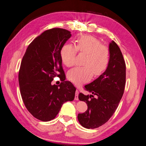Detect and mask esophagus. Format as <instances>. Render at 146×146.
<instances>
[{
  "label": "esophagus",
  "instance_id": "34e87169",
  "mask_svg": "<svg viewBox=\"0 0 146 146\" xmlns=\"http://www.w3.org/2000/svg\"><path fill=\"white\" fill-rule=\"evenodd\" d=\"M78 93H79V92L77 90L76 91V95H75V100H78Z\"/></svg>",
  "mask_w": 146,
  "mask_h": 146
}]
</instances>
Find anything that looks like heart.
Instances as JSON below:
<instances>
[{"label": "heart", "mask_w": 146, "mask_h": 146, "mask_svg": "<svg viewBox=\"0 0 146 146\" xmlns=\"http://www.w3.org/2000/svg\"><path fill=\"white\" fill-rule=\"evenodd\" d=\"M77 51L86 54L83 66L75 68L68 72L69 80L76 85L90 80L92 74L95 76L101 74L107 68L110 51L108 48L101 44L100 41L92 36H82L76 41L75 47L64 45L61 50V58L64 64L72 67L75 64Z\"/></svg>", "instance_id": "b5f03b06"}]
</instances>
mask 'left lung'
I'll use <instances>...</instances> for the list:
<instances>
[{"label":"left lung","instance_id":"1","mask_svg":"<svg viewBox=\"0 0 146 146\" xmlns=\"http://www.w3.org/2000/svg\"><path fill=\"white\" fill-rule=\"evenodd\" d=\"M110 59L105 71L92 82L85 86L90 95L80 93L78 99L85 102L88 110L78 114L80 124L86 129H96L107 122L115 112L124 91L126 66L117 44H109Z\"/></svg>","mask_w":146,"mask_h":146}]
</instances>
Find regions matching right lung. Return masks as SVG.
Returning <instances> with one entry per match:
<instances>
[{
	"mask_svg": "<svg viewBox=\"0 0 146 146\" xmlns=\"http://www.w3.org/2000/svg\"><path fill=\"white\" fill-rule=\"evenodd\" d=\"M70 36L63 29L46 30L30 44L22 60L18 76L22 99L28 111L40 121L54 119L64 102L74 99L76 88L65 81L60 55ZM56 76L62 82L52 86Z\"/></svg>",
	"mask_w": 146,
	"mask_h": 146,
	"instance_id": "add662e5",
	"label": "right lung"
}]
</instances>
